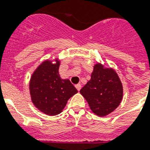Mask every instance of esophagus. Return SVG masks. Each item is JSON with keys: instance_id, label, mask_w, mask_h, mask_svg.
Instances as JSON below:
<instances>
[{"instance_id": "esophagus-1", "label": "esophagus", "mask_w": 150, "mask_h": 150, "mask_svg": "<svg viewBox=\"0 0 150 150\" xmlns=\"http://www.w3.org/2000/svg\"><path fill=\"white\" fill-rule=\"evenodd\" d=\"M75 88H76V89L78 90V91H79L80 89H81V84L80 83H78V84L75 85Z\"/></svg>"}]
</instances>
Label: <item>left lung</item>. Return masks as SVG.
<instances>
[{
    "label": "left lung",
    "instance_id": "left-lung-1",
    "mask_svg": "<svg viewBox=\"0 0 150 150\" xmlns=\"http://www.w3.org/2000/svg\"><path fill=\"white\" fill-rule=\"evenodd\" d=\"M93 112L105 116L112 112L123 98V86L119 76L112 68L100 63L94 66L91 79L80 90Z\"/></svg>",
    "mask_w": 150,
    "mask_h": 150
}]
</instances>
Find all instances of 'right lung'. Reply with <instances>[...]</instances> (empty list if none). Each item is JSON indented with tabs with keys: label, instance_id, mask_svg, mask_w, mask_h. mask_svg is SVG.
<instances>
[{
	"label": "right lung",
	"instance_id": "right-lung-1",
	"mask_svg": "<svg viewBox=\"0 0 150 150\" xmlns=\"http://www.w3.org/2000/svg\"><path fill=\"white\" fill-rule=\"evenodd\" d=\"M59 60H46L34 71L30 82L31 100L38 110L49 116L62 112L70 98L78 91L69 79L59 73Z\"/></svg>",
	"mask_w": 150,
	"mask_h": 150
}]
</instances>
